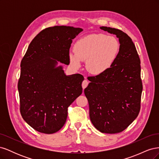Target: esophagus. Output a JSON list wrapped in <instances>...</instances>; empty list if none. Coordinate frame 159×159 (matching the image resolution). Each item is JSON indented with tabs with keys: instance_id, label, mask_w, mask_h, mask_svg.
Returning <instances> with one entry per match:
<instances>
[{
	"instance_id": "esophagus-1",
	"label": "esophagus",
	"mask_w": 159,
	"mask_h": 159,
	"mask_svg": "<svg viewBox=\"0 0 159 159\" xmlns=\"http://www.w3.org/2000/svg\"><path fill=\"white\" fill-rule=\"evenodd\" d=\"M88 84H89V81H88L87 80H85L83 81V82H82V88H83L84 89L86 87H87Z\"/></svg>"
}]
</instances>
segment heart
Segmentation results:
<instances>
[{
	"label": "heart",
	"mask_w": 159,
	"mask_h": 159,
	"mask_svg": "<svg viewBox=\"0 0 159 159\" xmlns=\"http://www.w3.org/2000/svg\"><path fill=\"white\" fill-rule=\"evenodd\" d=\"M119 43L113 36L93 34L77 40L74 50H70L68 57L75 68L85 60V66L91 74H99L107 70L118 55Z\"/></svg>",
	"instance_id": "b5f03b06"
}]
</instances>
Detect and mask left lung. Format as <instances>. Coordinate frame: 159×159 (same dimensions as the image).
Masks as SVG:
<instances>
[{
  "instance_id": "1",
  "label": "left lung",
  "mask_w": 159,
  "mask_h": 159,
  "mask_svg": "<svg viewBox=\"0 0 159 159\" xmlns=\"http://www.w3.org/2000/svg\"><path fill=\"white\" fill-rule=\"evenodd\" d=\"M100 28L116 35L119 51L107 70L88 77L91 82L84 93L94 127L102 133H118L127 128L140 111L141 61L135 46L126 33L107 26Z\"/></svg>"
}]
</instances>
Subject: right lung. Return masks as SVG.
Returning a JSON list of instances; mask_svg holds the SVG:
<instances>
[{
	"label": "right lung",
	"mask_w": 159,
	"mask_h": 159,
	"mask_svg": "<svg viewBox=\"0 0 159 159\" xmlns=\"http://www.w3.org/2000/svg\"><path fill=\"white\" fill-rule=\"evenodd\" d=\"M80 28L55 26L42 30L30 42L20 64L18 83L23 119L36 131L46 134L64 125L68 108L82 93L84 76L66 75L57 62L69 65L72 40Z\"/></svg>",
	"instance_id": "1"
}]
</instances>
